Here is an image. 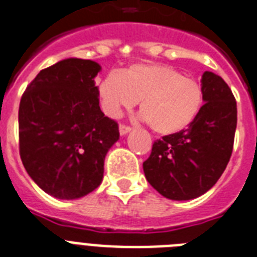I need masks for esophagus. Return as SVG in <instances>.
<instances>
[{
	"label": "esophagus",
	"instance_id": "34e87169",
	"mask_svg": "<svg viewBox=\"0 0 257 257\" xmlns=\"http://www.w3.org/2000/svg\"><path fill=\"white\" fill-rule=\"evenodd\" d=\"M130 131H131V127L124 124V123H122V124L119 126V133H120V135H126L127 133H130Z\"/></svg>",
	"mask_w": 257,
	"mask_h": 257
}]
</instances>
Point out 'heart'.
I'll use <instances>...</instances> for the list:
<instances>
[{"label": "heart", "mask_w": 257, "mask_h": 257, "mask_svg": "<svg viewBox=\"0 0 257 257\" xmlns=\"http://www.w3.org/2000/svg\"><path fill=\"white\" fill-rule=\"evenodd\" d=\"M101 110L119 118L139 101L142 118L162 135L184 131L194 123L205 104L202 85L178 69L158 63H141L110 72L97 84Z\"/></svg>", "instance_id": "obj_1"}]
</instances>
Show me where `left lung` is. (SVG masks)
<instances>
[{
	"label": "left lung",
	"instance_id": "8db88e82",
	"mask_svg": "<svg viewBox=\"0 0 257 257\" xmlns=\"http://www.w3.org/2000/svg\"><path fill=\"white\" fill-rule=\"evenodd\" d=\"M204 108L192 126L153 143L143 162L149 184L176 201L200 197L225 170L233 150L237 106L229 85L213 72H204Z\"/></svg>",
	"mask_w": 257,
	"mask_h": 257
}]
</instances>
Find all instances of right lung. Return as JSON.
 Returning a JSON list of instances; mask_svg holds the SVG:
<instances>
[{
  "label": "right lung",
  "instance_id": "obj_1",
  "mask_svg": "<svg viewBox=\"0 0 257 257\" xmlns=\"http://www.w3.org/2000/svg\"><path fill=\"white\" fill-rule=\"evenodd\" d=\"M99 71L95 61L61 60L41 69L21 96L20 157L32 180L56 198L95 190L107 151L119 139L116 120L99 106Z\"/></svg>",
  "mask_w": 257,
  "mask_h": 257
}]
</instances>
